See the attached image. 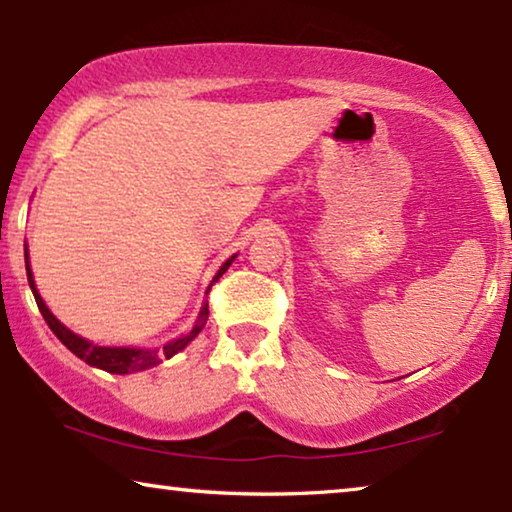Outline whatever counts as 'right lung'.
<instances>
[{
	"mask_svg": "<svg viewBox=\"0 0 512 512\" xmlns=\"http://www.w3.org/2000/svg\"><path fill=\"white\" fill-rule=\"evenodd\" d=\"M234 257H231V260H227V262L222 264V269L217 271V276L213 278V283H217V278H220L224 271L229 269V264L234 262ZM25 267H27V281H30L32 295H34V299H37L39 311H42V316H44L46 323H49V327L53 330V335H56L60 342H63L67 349L74 353V356H79L81 360H84V363L93 365V367H100V370H105V372L128 374V372L149 370V367L159 365L163 358L175 356L177 351L185 349V346L192 342V339L203 330V325H206V320H208V304H203V309L199 313V320H196V325L192 327V330H189L185 337H180V339H175V342L166 344V346H163V349H114V346H95V344L86 342V339H81L79 335H74V332L67 330V327L60 323V320L53 316L49 309H46L44 299L39 297L37 288H34L30 264H25Z\"/></svg>",
	"mask_w": 512,
	"mask_h": 512,
	"instance_id": "1",
	"label": "right lung"
}]
</instances>
